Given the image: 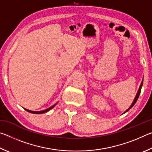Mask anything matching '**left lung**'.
Here are the masks:
<instances>
[{
	"mask_svg": "<svg viewBox=\"0 0 152 152\" xmlns=\"http://www.w3.org/2000/svg\"><path fill=\"white\" fill-rule=\"evenodd\" d=\"M142 85H143V81L141 82V85H140V88H139V90H138V92H137V94H136V96H135V99H134V101H133V103H132V104L131 105V107L129 108V109H127V110H126L125 111V113H126V112H127L130 109H132V108L133 107V105H134L135 104V102H137V99H138V98H139V96H140V92H141V87H142Z\"/></svg>",
	"mask_w": 152,
	"mask_h": 152,
	"instance_id": "obj_1",
	"label": "left lung"
}]
</instances>
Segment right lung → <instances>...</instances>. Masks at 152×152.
Returning <instances> with one entry per match:
<instances>
[{
    "mask_svg": "<svg viewBox=\"0 0 152 152\" xmlns=\"http://www.w3.org/2000/svg\"><path fill=\"white\" fill-rule=\"evenodd\" d=\"M56 104H54V105H53L52 107H50V108H48V109H45V110H41V111H32V110H28V109H25V110H27V111H28V112H29V113H33V114H42V113H46V112H48V111H49V110H51V109H52V108H53L55 107V105Z\"/></svg>",
    "mask_w": 152,
    "mask_h": 152,
    "instance_id": "right-lung-1",
    "label": "right lung"
}]
</instances>
